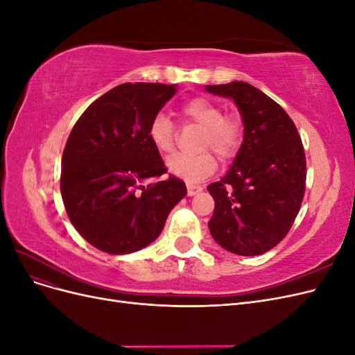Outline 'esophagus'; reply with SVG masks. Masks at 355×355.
Returning <instances> with one entry per match:
<instances>
[{"label": "esophagus", "instance_id": "34e87169", "mask_svg": "<svg viewBox=\"0 0 355 355\" xmlns=\"http://www.w3.org/2000/svg\"><path fill=\"white\" fill-rule=\"evenodd\" d=\"M187 188H188V196H189V197L196 196V194H198V192L202 191V187H200V185H192V184H188Z\"/></svg>", "mask_w": 355, "mask_h": 355}]
</instances>
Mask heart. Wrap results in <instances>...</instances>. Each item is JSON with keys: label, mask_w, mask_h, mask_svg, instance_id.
I'll use <instances>...</instances> for the list:
<instances>
[{"label": "heart", "mask_w": 355, "mask_h": 355, "mask_svg": "<svg viewBox=\"0 0 355 355\" xmlns=\"http://www.w3.org/2000/svg\"><path fill=\"white\" fill-rule=\"evenodd\" d=\"M185 120L202 127L200 149H211L220 159H230L239 153L243 142V124L237 116L223 115L222 106L207 98H194L182 105ZM148 136L161 153L175 148V124L164 114H157L149 123ZM216 159L210 153L197 155L176 154L167 159V168L188 184H197L216 171Z\"/></svg>", "instance_id": "b5f03b06"}]
</instances>
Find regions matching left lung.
I'll return each mask as SVG.
<instances>
[{"label": "left lung", "instance_id": "left-lung-1", "mask_svg": "<svg viewBox=\"0 0 355 355\" xmlns=\"http://www.w3.org/2000/svg\"><path fill=\"white\" fill-rule=\"evenodd\" d=\"M234 99L244 139L230 171L207 191L214 200L211 237L225 250L257 256L280 243L297 216L305 194L306 161L297 128L287 112L244 81L206 85Z\"/></svg>", "mask_w": 355, "mask_h": 355}]
</instances>
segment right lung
<instances>
[{
    "label": "right lung",
    "mask_w": 355,
    "mask_h": 355,
    "mask_svg": "<svg viewBox=\"0 0 355 355\" xmlns=\"http://www.w3.org/2000/svg\"><path fill=\"white\" fill-rule=\"evenodd\" d=\"M176 85L125 83L96 99L75 123L62 155L60 192L85 241L111 254L151 244L187 196L148 136Z\"/></svg>",
    "instance_id": "right-lung-1"
}]
</instances>
